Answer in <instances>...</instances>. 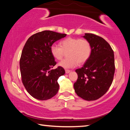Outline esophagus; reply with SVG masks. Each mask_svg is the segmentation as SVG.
Returning <instances> with one entry per match:
<instances>
[{
	"label": "esophagus",
	"instance_id": "1",
	"mask_svg": "<svg viewBox=\"0 0 130 130\" xmlns=\"http://www.w3.org/2000/svg\"><path fill=\"white\" fill-rule=\"evenodd\" d=\"M70 70H65V73L67 74L70 73Z\"/></svg>",
	"mask_w": 130,
	"mask_h": 130
}]
</instances>
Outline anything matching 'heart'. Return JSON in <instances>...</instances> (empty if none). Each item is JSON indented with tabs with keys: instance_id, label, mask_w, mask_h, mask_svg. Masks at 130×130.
Segmentation results:
<instances>
[{
	"instance_id": "obj_1",
	"label": "heart",
	"mask_w": 130,
	"mask_h": 130,
	"mask_svg": "<svg viewBox=\"0 0 130 130\" xmlns=\"http://www.w3.org/2000/svg\"><path fill=\"white\" fill-rule=\"evenodd\" d=\"M60 46L53 44L50 47V53L57 60L62 58L64 53L67 52V58L59 63L63 68H72L77 65L83 64L88 60L91 54L92 48L89 42L86 39L76 38H65L60 43Z\"/></svg>"
}]
</instances>
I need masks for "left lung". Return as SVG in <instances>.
<instances>
[{"label": "left lung", "instance_id": "obj_1", "mask_svg": "<svg viewBox=\"0 0 130 130\" xmlns=\"http://www.w3.org/2000/svg\"><path fill=\"white\" fill-rule=\"evenodd\" d=\"M91 45L89 58L76 70L78 78L74 84L76 94L87 101L96 100L109 89L115 73V60L111 46L102 37L85 33L83 36Z\"/></svg>", "mask_w": 130, "mask_h": 130}]
</instances>
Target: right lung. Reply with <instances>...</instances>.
<instances>
[{"instance_id": "1", "label": "right lung", "mask_w": 130, "mask_h": 130, "mask_svg": "<svg viewBox=\"0 0 130 130\" xmlns=\"http://www.w3.org/2000/svg\"><path fill=\"white\" fill-rule=\"evenodd\" d=\"M67 34L45 30L32 35L27 39L22 52L20 70L22 81L31 96L40 100L51 99L58 92L57 80L65 73L56 65L50 47Z\"/></svg>"}]
</instances>
